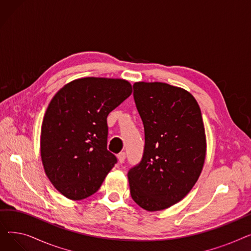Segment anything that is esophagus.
<instances>
[{"label": "esophagus", "instance_id": "34e87169", "mask_svg": "<svg viewBox=\"0 0 251 251\" xmlns=\"http://www.w3.org/2000/svg\"><path fill=\"white\" fill-rule=\"evenodd\" d=\"M117 157H118V162L120 163V164H123L124 161H125L126 153H125V152H120V153H119V154L117 155Z\"/></svg>", "mask_w": 251, "mask_h": 251}]
</instances>
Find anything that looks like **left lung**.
Segmentation results:
<instances>
[{
    "mask_svg": "<svg viewBox=\"0 0 251 251\" xmlns=\"http://www.w3.org/2000/svg\"><path fill=\"white\" fill-rule=\"evenodd\" d=\"M133 96L144 126L141 162L129 170L132 200L157 212L182 201L199 180L206 154L201 112L194 97L164 82H135Z\"/></svg>",
    "mask_w": 251,
    "mask_h": 251,
    "instance_id": "left-lung-1",
    "label": "left lung"
}]
</instances>
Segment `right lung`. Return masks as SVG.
<instances>
[{"instance_id":"right-lung-1","label":"right lung","mask_w":251,"mask_h":251,"mask_svg":"<svg viewBox=\"0 0 251 251\" xmlns=\"http://www.w3.org/2000/svg\"><path fill=\"white\" fill-rule=\"evenodd\" d=\"M131 94L124 79L84 77L51 99L42 124L41 156L49 180L67 199L96 193L117 163L107 150V117Z\"/></svg>"}]
</instances>
